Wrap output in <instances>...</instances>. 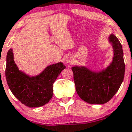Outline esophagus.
<instances>
[{
	"instance_id": "34e87169",
	"label": "esophagus",
	"mask_w": 132,
	"mask_h": 132,
	"mask_svg": "<svg viewBox=\"0 0 132 132\" xmlns=\"http://www.w3.org/2000/svg\"><path fill=\"white\" fill-rule=\"evenodd\" d=\"M74 61V58L73 57H72V56H69V57H68V58L66 59V63H72Z\"/></svg>"
}]
</instances>
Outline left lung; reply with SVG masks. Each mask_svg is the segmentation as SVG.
<instances>
[{"mask_svg": "<svg viewBox=\"0 0 132 132\" xmlns=\"http://www.w3.org/2000/svg\"><path fill=\"white\" fill-rule=\"evenodd\" d=\"M108 39L112 44L114 56L106 69L95 72L85 66H75L71 68L76 92L88 103H106L118 92L123 81L125 66L122 46L113 34Z\"/></svg>", "mask_w": 132, "mask_h": 132, "instance_id": "obj_1", "label": "left lung"}]
</instances>
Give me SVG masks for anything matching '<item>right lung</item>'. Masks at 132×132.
<instances>
[{"label": "right lung", "instance_id": "1", "mask_svg": "<svg viewBox=\"0 0 132 132\" xmlns=\"http://www.w3.org/2000/svg\"><path fill=\"white\" fill-rule=\"evenodd\" d=\"M5 77L11 92L26 106L39 107L47 103L53 95V85L66 66L57 63L46 68L39 75L29 76L19 70L14 61L12 49L7 52Z\"/></svg>", "mask_w": 132, "mask_h": 132}]
</instances>
